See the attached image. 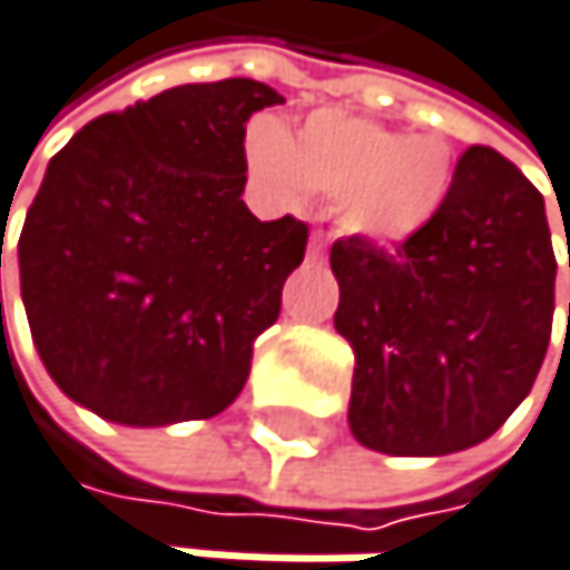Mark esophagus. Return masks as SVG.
Returning a JSON list of instances; mask_svg holds the SVG:
<instances>
[{"label":"esophagus","mask_w":570,"mask_h":570,"mask_svg":"<svg viewBox=\"0 0 570 570\" xmlns=\"http://www.w3.org/2000/svg\"><path fill=\"white\" fill-rule=\"evenodd\" d=\"M324 249H327V235L324 232H314L311 235V246H307V259L311 263H324Z\"/></svg>","instance_id":"1"}]
</instances>
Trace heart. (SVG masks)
Masks as SVG:
<instances>
[{"label":"heart","instance_id":"b5f03b06","mask_svg":"<svg viewBox=\"0 0 570 570\" xmlns=\"http://www.w3.org/2000/svg\"><path fill=\"white\" fill-rule=\"evenodd\" d=\"M246 157L269 198L301 205L307 190L335 198L342 232L368 243L424 232L454 190V153L444 136H406L348 112H314L294 136L259 119L249 126Z\"/></svg>","mask_w":570,"mask_h":570}]
</instances>
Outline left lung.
Instances as JSON below:
<instances>
[{
    "instance_id": "obj_1",
    "label": "left lung",
    "mask_w": 570,
    "mask_h": 570,
    "mask_svg": "<svg viewBox=\"0 0 570 570\" xmlns=\"http://www.w3.org/2000/svg\"><path fill=\"white\" fill-rule=\"evenodd\" d=\"M570 263V259H568ZM335 327L355 352L348 428L383 454H451L527 400L551 342L554 246L543 194L469 146L441 215L396 253L332 246Z\"/></svg>"
}]
</instances>
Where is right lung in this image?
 Segmentation results:
<instances>
[{
	"mask_svg": "<svg viewBox=\"0 0 570 570\" xmlns=\"http://www.w3.org/2000/svg\"><path fill=\"white\" fill-rule=\"evenodd\" d=\"M279 101L253 78L167 88L50 160L16 259L33 345L75 403L164 428L243 393L307 249L304 222L243 202L246 122Z\"/></svg>",
	"mask_w": 570,
	"mask_h": 570,
	"instance_id": "obj_1",
	"label": "right lung"
}]
</instances>
